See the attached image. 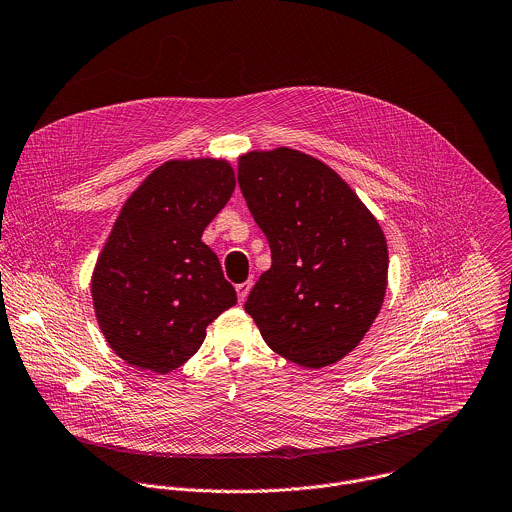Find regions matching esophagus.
<instances>
[{
  "instance_id": "obj_1",
  "label": "esophagus",
  "mask_w": 512,
  "mask_h": 512,
  "mask_svg": "<svg viewBox=\"0 0 512 512\" xmlns=\"http://www.w3.org/2000/svg\"><path fill=\"white\" fill-rule=\"evenodd\" d=\"M251 287H253V283H251V281H245V283L237 285V295H239V303H243V301L247 299V295H249Z\"/></svg>"
}]
</instances>
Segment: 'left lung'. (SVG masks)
Wrapping results in <instances>:
<instances>
[{"label":"left lung","mask_w":512,"mask_h":512,"mask_svg":"<svg viewBox=\"0 0 512 512\" xmlns=\"http://www.w3.org/2000/svg\"><path fill=\"white\" fill-rule=\"evenodd\" d=\"M237 179L273 259L245 311L283 359L307 369L341 361L387 293L377 217L337 171L291 147L243 153Z\"/></svg>","instance_id":"8db88e82"}]
</instances>
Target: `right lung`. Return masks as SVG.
I'll return each instance as SVG.
<instances>
[{"label": "right lung", "mask_w": 512, "mask_h": 512, "mask_svg": "<svg viewBox=\"0 0 512 512\" xmlns=\"http://www.w3.org/2000/svg\"><path fill=\"white\" fill-rule=\"evenodd\" d=\"M235 189L227 159H171L123 203L91 275L99 329L127 365L171 373L237 303L217 255L201 241Z\"/></svg>", "instance_id": "obj_1"}]
</instances>
